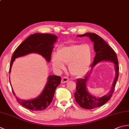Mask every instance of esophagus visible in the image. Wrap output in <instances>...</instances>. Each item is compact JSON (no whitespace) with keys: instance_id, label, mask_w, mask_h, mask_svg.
<instances>
[{"instance_id":"34e87169","label":"esophagus","mask_w":129,"mask_h":129,"mask_svg":"<svg viewBox=\"0 0 129 129\" xmlns=\"http://www.w3.org/2000/svg\"><path fill=\"white\" fill-rule=\"evenodd\" d=\"M68 81H69V79L67 77H64L61 79V83H66Z\"/></svg>"}]
</instances>
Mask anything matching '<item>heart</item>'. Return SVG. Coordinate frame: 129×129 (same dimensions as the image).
<instances>
[{"mask_svg": "<svg viewBox=\"0 0 129 129\" xmlns=\"http://www.w3.org/2000/svg\"><path fill=\"white\" fill-rule=\"evenodd\" d=\"M92 55L91 46L88 44H75L62 46L52 56L54 67L58 70L65 69L64 64H68L69 72L73 76L80 77L85 74L91 63Z\"/></svg>", "mask_w": 129, "mask_h": 129, "instance_id": "obj_1", "label": "heart"}]
</instances>
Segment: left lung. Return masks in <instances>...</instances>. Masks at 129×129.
I'll list each match as a JSON object with an SVG mask.
<instances>
[{
  "label": "left lung",
  "instance_id": "8db88e82",
  "mask_svg": "<svg viewBox=\"0 0 129 129\" xmlns=\"http://www.w3.org/2000/svg\"><path fill=\"white\" fill-rule=\"evenodd\" d=\"M88 37L94 43V49L96 53L94 61L91 65V70L85 75L83 78L78 79L76 80V92L74 94L75 99L82 108L85 109H92L98 108L104 105L110 99L113 95L116 83L119 77V67L118 60L115 52L100 37L95 33H86L78 37ZM107 61L113 62L115 65L116 77L113 82L112 87L109 92L106 95L101 97H95L90 94L87 89V81L91 69L95 65L100 61Z\"/></svg>",
  "mask_w": 129,
  "mask_h": 129
}]
</instances>
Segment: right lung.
I'll return each mask as SVG.
<instances>
[{
    "mask_svg": "<svg viewBox=\"0 0 129 129\" xmlns=\"http://www.w3.org/2000/svg\"><path fill=\"white\" fill-rule=\"evenodd\" d=\"M57 39L56 35L50 34L35 33L30 35L14 52L10 61L9 74L15 59L29 54H39L44 57L48 62H50L54 44L56 42ZM61 80V77L59 76H49L44 89L39 96L28 100H21L19 98H16V99L21 105L30 110L35 111L44 110L53 101L55 91L60 84ZM12 91L13 94L15 95L13 88Z\"/></svg>",
    "mask_w": 129,
    "mask_h": 129,
    "instance_id": "1",
    "label": "right lung"
}]
</instances>
